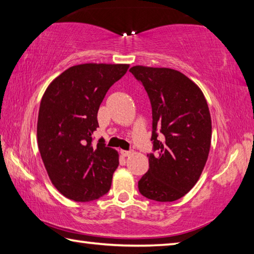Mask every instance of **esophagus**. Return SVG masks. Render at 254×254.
I'll return each mask as SVG.
<instances>
[{
  "mask_svg": "<svg viewBox=\"0 0 254 254\" xmlns=\"http://www.w3.org/2000/svg\"><path fill=\"white\" fill-rule=\"evenodd\" d=\"M120 153H121L122 156H130V155H132V152L131 151H126V150H121V152H120Z\"/></svg>",
  "mask_w": 254,
  "mask_h": 254,
  "instance_id": "obj_1",
  "label": "esophagus"
}]
</instances>
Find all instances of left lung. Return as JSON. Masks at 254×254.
<instances>
[{
  "label": "left lung",
  "instance_id": "8db88e82",
  "mask_svg": "<svg viewBox=\"0 0 254 254\" xmlns=\"http://www.w3.org/2000/svg\"><path fill=\"white\" fill-rule=\"evenodd\" d=\"M144 86L152 107L153 151L140 179L143 196L172 202L195 186L209 155L211 115L203 93L181 72L168 67L130 68Z\"/></svg>",
  "mask_w": 254,
  "mask_h": 254
}]
</instances>
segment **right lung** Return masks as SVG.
Segmentation results:
<instances>
[{
    "mask_svg": "<svg viewBox=\"0 0 254 254\" xmlns=\"http://www.w3.org/2000/svg\"><path fill=\"white\" fill-rule=\"evenodd\" d=\"M127 64L86 63L68 67L41 100L38 145L53 186L67 199L89 202L109 192L118 152L103 139L93 145L98 111L105 94L126 74Z\"/></svg>",
    "mask_w": 254,
    "mask_h": 254,
    "instance_id": "obj_1",
    "label": "right lung"
}]
</instances>
